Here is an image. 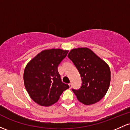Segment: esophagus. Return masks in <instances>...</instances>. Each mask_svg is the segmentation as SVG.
Returning <instances> with one entry per match:
<instances>
[{"instance_id": "1", "label": "esophagus", "mask_w": 130, "mask_h": 130, "mask_svg": "<svg viewBox=\"0 0 130 130\" xmlns=\"http://www.w3.org/2000/svg\"><path fill=\"white\" fill-rule=\"evenodd\" d=\"M68 86H69L70 89H71V88L72 87V84H71V83H70V84H68Z\"/></svg>"}]
</instances>
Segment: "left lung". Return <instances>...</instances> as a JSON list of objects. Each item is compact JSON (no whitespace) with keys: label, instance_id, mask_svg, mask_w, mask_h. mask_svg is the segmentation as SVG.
<instances>
[{"label":"left lung","instance_id":"8db88e82","mask_svg":"<svg viewBox=\"0 0 130 130\" xmlns=\"http://www.w3.org/2000/svg\"><path fill=\"white\" fill-rule=\"evenodd\" d=\"M68 57L78 70L83 81L79 90H72L77 100L86 105L100 101L108 92L111 82L108 63L88 47L72 49Z\"/></svg>","mask_w":130,"mask_h":130}]
</instances>
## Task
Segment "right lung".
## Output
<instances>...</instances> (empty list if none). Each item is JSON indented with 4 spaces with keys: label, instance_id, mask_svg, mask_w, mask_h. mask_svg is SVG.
<instances>
[{
    "label": "right lung",
    "instance_id": "right-lung-1",
    "mask_svg": "<svg viewBox=\"0 0 130 130\" xmlns=\"http://www.w3.org/2000/svg\"><path fill=\"white\" fill-rule=\"evenodd\" d=\"M68 53L62 49L41 51L29 61L24 71V83L30 97L43 106H50L59 100L69 88L61 81L57 67Z\"/></svg>",
    "mask_w": 130,
    "mask_h": 130
}]
</instances>
